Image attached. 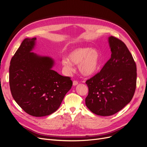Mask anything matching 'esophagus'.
Returning a JSON list of instances; mask_svg holds the SVG:
<instances>
[{"mask_svg": "<svg viewBox=\"0 0 147 147\" xmlns=\"http://www.w3.org/2000/svg\"><path fill=\"white\" fill-rule=\"evenodd\" d=\"M78 84V81H76V80H74L73 81V84L74 86H76V85H77V84Z\"/></svg>", "mask_w": 147, "mask_h": 147, "instance_id": "esophagus-1", "label": "esophagus"}]
</instances>
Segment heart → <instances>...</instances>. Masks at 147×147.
<instances>
[{"label":"heart","instance_id":"1","mask_svg":"<svg viewBox=\"0 0 147 147\" xmlns=\"http://www.w3.org/2000/svg\"><path fill=\"white\" fill-rule=\"evenodd\" d=\"M61 63L68 72L73 71V64L78 65L79 70L82 75L90 76L99 70L101 64V54L96 49L78 48L69 52L67 58H63Z\"/></svg>","mask_w":147,"mask_h":147}]
</instances>
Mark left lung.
Wrapping results in <instances>:
<instances>
[{
  "label": "left lung",
  "instance_id": "obj_1",
  "mask_svg": "<svg viewBox=\"0 0 147 147\" xmlns=\"http://www.w3.org/2000/svg\"><path fill=\"white\" fill-rule=\"evenodd\" d=\"M110 59L100 72L88 79L86 107L93 113L109 116L122 110L132 100L136 86V65L126 45L109 37Z\"/></svg>",
  "mask_w": 147,
  "mask_h": 147
}]
</instances>
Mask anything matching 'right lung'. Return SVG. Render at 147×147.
I'll use <instances>...</instances> for the list:
<instances>
[{
  "label": "right lung",
  "instance_id": "right-lung-1",
  "mask_svg": "<svg viewBox=\"0 0 147 147\" xmlns=\"http://www.w3.org/2000/svg\"><path fill=\"white\" fill-rule=\"evenodd\" d=\"M36 38H25L12 57L9 86L13 98L27 114L43 117L56 111L73 82L52 68L53 60L34 52Z\"/></svg>",
  "mask_w": 147,
  "mask_h": 147
}]
</instances>
